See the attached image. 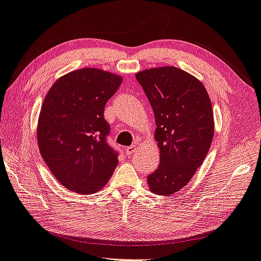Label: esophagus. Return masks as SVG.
Returning <instances> with one entry per match:
<instances>
[{"label":"esophagus","mask_w":261,"mask_h":261,"mask_svg":"<svg viewBox=\"0 0 261 261\" xmlns=\"http://www.w3.org/2000/svg\"><path fill=\"white\" fill-rule=\"evenodd\" d=\"M135 150H136V146H130V147L125 148V153H126V155H128V156L133 154Z\"/></svg>","instance_id":"esophagus-1"}]
</instances>
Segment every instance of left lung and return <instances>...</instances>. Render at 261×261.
<instances>
[{
    "mask_svg": "<svg viewBox=\"0 0 261 261\" xmlns=\"http://www.w3.org/2000/svg\"><path fill=\"white\" fill-rule=\"evenodd\" d=\"M153 108L160 164L147 176L150 191L172 195L186 187L202 166L214 139L209 94L194 75L163 66L136 73Z\"/></svg>",
    "mask_w": 261,
    "mask_h": 261,
    "instance_id": "obj_1",
    "label": "left lung"
}]
</instances>
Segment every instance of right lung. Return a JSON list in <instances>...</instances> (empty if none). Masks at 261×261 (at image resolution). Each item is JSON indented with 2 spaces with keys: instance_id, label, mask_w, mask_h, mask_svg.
<instances>
[{
  "instance_id": "right-lung-1",
  "label": "right lung",
  "mask_w": 261,
  "mask_h": 261,
  "mask_svg": "<svg viewBox=\"0 0 261 261\" xmlns=\"http://www.w3.org/2000/svg\"><path fill=\"white\" fill-rule=\"evenodd\" d=\"M120 75L99 69L72 71L47 92L39 113L37 141L52 174L67 189L90 195L102 189L118 164L107 143L106 102L121 85Z\"/></svg>"
}]
</instances>
